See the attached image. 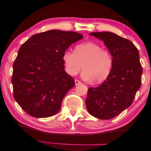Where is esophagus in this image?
<instances>
[{
	"label": "esophagus",
	"mask_w": 151,
	"mask_h": 151,
	"mask_svg": "<svg viewBox=\"0 0 151 151\" xmlns=\"http://www.w3.org/2000/svg\"><path fill=\"white\" fill-rule=\"evenodd\" d=\"M74 82H75V84L76 85H78V84H81V82L79 80H77V79H75L74 80Z\"/></svg>",
	"instance_id": "1"
}]
</instances>
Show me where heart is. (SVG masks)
<instances>
[{"label":"heart","instance_id":"heart-1","mask_svg":"<svg viewBox=\"0 0 151 151\" xmlns=\"http://www.w3.org/2000/svg\"><path fill=\"white\" fill-rule=\"evenodd\" d=\"M62 60L67 74L77 75L83 67L82 77L95 83L106 79L113 67V58L110 51L93 42L77 45L74 52L66 50L62 55Z\"/></svg>","mask_w":151,"mask_h":151}]
</instances>
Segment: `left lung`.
<instances>
[{"label":"left lung","mask_w":151,"mask_h":151,"mask_svg":"<svg viewBox=\"0 0 151 151\" xmlns=\"http://www.w3.org/2000/svg\"><path fill=\"white\" fill-rule=\"evenodd\" d=\"M89 35L104 41L113 57V67L101 85L88 89L86 109L93 116L108 120L133 103L141 87L143 69L138 50L129 40L110 32Z\"/></svg>","instance_id":"8db88e82"}]
</instances>
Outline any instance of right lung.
<instances>
[{
	"label": "right lung",
	"instance_id": "right-lung-1",
	"mask_svg": "<svg viewBox=\"0 0 151 151\" xmlns=\"http://www.w3.org/2000/svg\"><path fill=\"white\" fill-rule=\"evenodd\" d=\"M83 36L72 31L48 30L22 45L13 67V97L29 115L46 118L60 111L62 99L75 85L65 71L63 53Z\"/></svg>",
	"mask_w": 151,
	"mask_h": 151
}]
</instances>
